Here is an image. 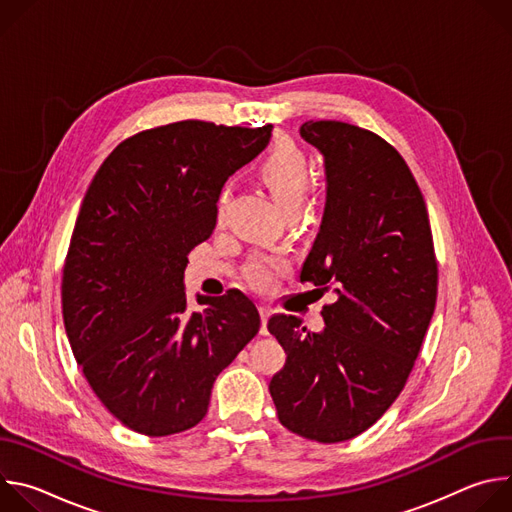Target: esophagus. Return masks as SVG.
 <instances>
[{
    "mask_svg": "<svg viewBox=\"0 0 512 512\" xmlns=\"http://www.w3.org/2000/svg\"><path fill=\"white\" fill-rule=\"evenodd\" d=\"M259 316H261V334H267V320L271 316V310L265 306H259Z\"/></svg>",
    "mask_w": 512,
    "mask_h": 512,
    "instance_id": "esophagus-1",
    "label": "esophagus"
}]
</instances>
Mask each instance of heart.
Returning a JSON list of instances; mask_svg holds the SVG:
<instances>
[{"label":"heart","instance_id":"obj_1","mask_svg":"<svg viewBox=\"0 0 512 512\" xmlns=\"http://www.w3.org/2000/svg\"><path fill=\"white\" fill-rule=\"evenodd\" d=\"M257 176L273 194L275 202L285 212V216L300 214L312 186V164L296 143L291 141L275 143L271 152L259 164ZM225 202H227V192H221L216 196V204H214L216 223H221ZM281 271H283V261L273 257L259 255V257H253L247 265V277L251 279L253 285L261 289L269 287L277 277V273Z\"/></svg>","mask_w":512,"mask_h":512}]
</instances>
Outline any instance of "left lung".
<instances>
[{
    "label": "left lung",
    "instance_id": "1",
    "mask_svg": "<svg viewBox=\"0 0 512 512\" xmlns=\"http://www.w3.org/2000/svg\"><path fill=\"white\" fill-rule=\"evenodd\" d=\"M322 154L326 206L300 279L332 289L324 330L275 314L287 358L269 393L283 427L322 444L369 429L399 397L429 328L437 263L421 190L399 152L373 131L306 121Z\"/></svg>",
    "mask_w": 512,
    "mask_h": 512
}]
</instances>
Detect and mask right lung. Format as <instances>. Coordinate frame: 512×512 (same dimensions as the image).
<instances>
[{
    "label": "right lung",
    "mask_w": 512,
    "mask_h": 512,
    "mask_svg": "<svg viewBox=\"0 0 512 512\" xmlns=\"http://www.w3.org/2000/svg\"><path fill=\"white\" fill-rule=\"evenodd\" d=\"M271 127L190 119L141 131L85 194L62 275L64 328L95 395L137 433L202 421L216 377L259 332L239 289L198 294L204 310L190 312L184 269L216 225V196L265 150Z\"/></svg>",
    "instance_id": "1"
}]
</instances>
